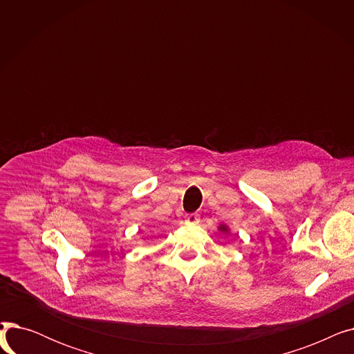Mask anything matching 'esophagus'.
<instances>
[{
	"label": "esophagus",
	"mask_w": 354,
	"mask_h": 354,
	"mask_svg": "<svg viewBox=\"0 0 354 354\" xmlns=\"http://www.w3.org/2000/svg\"><path fill=\"white\" fill-rule=\"evenodd\" d=\"M199 222V215L198 214H188L185 215V224H191V225H195Z\"/></svg>",
	"instance_id": "esophagus-1"
}]
</instances>
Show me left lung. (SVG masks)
I'll use <instances>...</instances> for the list:
<instances>
[{
  "instance_id": "1",
  "label": "left lung",
  "mask_w": 354,
  "mask_h": 354,
  "mask_svg": "<svg viewBox=\"0 0 354 354\" xmlns=\"http://www.w3.org/2000/svg\"><path fill=\"white\" fill-rule=\"evenodd\" d=\"M221 231H227V230H225V227H221Z\"/></svg>"
}]
</instances>
